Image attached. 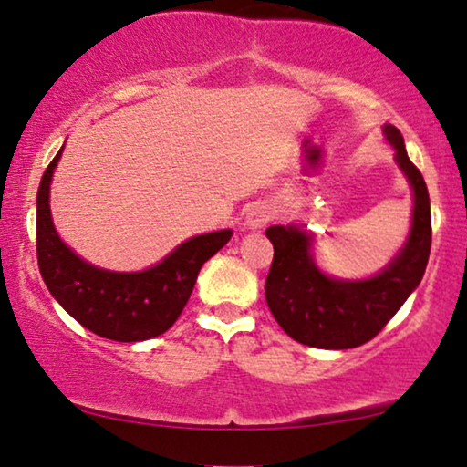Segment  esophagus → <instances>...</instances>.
<instances>
[{
  "label": "esophagus",
  "instance_id": "1",
  "mask_svg": "<svg viewBox=\"0 0 467 467\" xmlns=\"http://www.w3.org/2000/svg\"><path fill=\"white\" fill-rule=\"evenodd\" d=\"M270 221V208L265 206H253L246 214V227L248 229H259Z\"/></svg>",
  "mask_w": 467,
  "mask_h": 467
}]
</instances>
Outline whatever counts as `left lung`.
I'll list each match as a JSON object with an SVG mask.
<instances>
[{
	"label": "left lung",
	"instance_id": "left-lung-1",
	"mask_svg": "<svg viewBox=\"0 0 467 467\" xmlns=\"http://www.w3.org/2000/svg\"><path fill=\"white\" fill-rule=\"evenodd\" d=\"M395 161L414 193L412 227L406 244L380 274L366 280H337L312 259V234L297 225H272L265 235L274 259L265 299L286 336L315 348H355L379 336L423 278L431 248V210L427 184L410 159L398 127H382Z\"/></svg>",
	"mask_w": 467,
	"mask_h": 467
}]
</instances>
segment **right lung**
<instances>
[{
    "instance_id": "right-lung-1",
    "label": "right lung",
    "mask_w": 467,
    "mask_h": 467,
    "mask_svg": "<svg viewBox=\"0 0 467 467\" xmlns=\"http://www.w3.org/2000/svg\"><path fill=\"white\" fill-rule=\"evenodd\" d=\"M61 152L50 161L37 189L36 251L44 285L82 327L101 337L142 342L161 336L187 306L202 265L227 244L234 232L195 235L144 272H110L87 264L63 244L50 219V181Z\"/></svg>"
}]
</instances>
